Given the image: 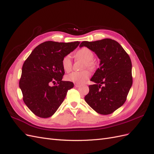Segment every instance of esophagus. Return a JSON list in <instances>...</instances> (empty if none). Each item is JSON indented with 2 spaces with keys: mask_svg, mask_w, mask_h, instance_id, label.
I'll use <instances>...</instances> for the list:
<instances>
[{
  "mask_svg": "<svg viewBox=\"0 0 154 154\" xmlns=\"http://www.w3.org/2000/svg\"><path fill=\"white\" fill-rule=\"evenodd\" d=\"M74 86H75L76 87H80L81 86V85L78 84V83H76V84H74Z\"/></svg>",
  "mask_w": 154,
  "mask_h": 154,
  "instance_id": "obj_1",
  "label": "esophagus"
}]
</instances>
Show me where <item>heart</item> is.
Returning <instances> with one entry per match:
<instances>
[{"label":"heart","mask_w":154,"mask_h":154,"mask_svg":"<svg viewBox=\"0 0 154 154\" xmlns=\"http://www.w3.org/2000/svg\"><path fill=\"white\" fill-rule=\"evenodd\" d=\"M76 57L82 58L85 60L88 67H92L93 66L92 61L94 58V55L92 51L87 48H82L78 50L76 53ZM62 66L65 71L69 72L72 69V60L71 56L67 54L63 58L62 60ZM90 77V72L88 71H83L82 72L74 71L69 74L67 76V79L73 83H78V84H82L84 83Z\"/></svg>","instance_id":"obj_1"}]
</instances>
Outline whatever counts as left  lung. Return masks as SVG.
<instances>
[{
	"label": "left lung",
	"mask_w": 154,
	"mask_h": 154,
	"mask_svg": "<svg viewBox=\"0 0 154 154\" xmlns=\"http://www.w3.org/2000/svg\"><path fill=\"white\" fill-rule=\"evenodd\" d=\"M82 47L90 49L100 60L91 79L95 84L88 86L85 101L96 112L110 114L124 104L132 85L131 60L118 42L110 38L82 42Z\"/></svg>",
	"instance_id": "1"
}]
</instances>
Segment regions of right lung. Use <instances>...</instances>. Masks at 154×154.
Returning a JSON list of instances; mask_svg holds the SVG:
<instances>
[{
  "label": "right lung",
  "mask_w": 154,
  "mask_h": 154,
  "mask_svg": "<svg viewBox=\"0 0 154 154\" xmlns=\"http://www.w3.org/2000/svg\"><path fill=\"white\" fill-rule=\"evenodd\" d=\"M80 43L45 42L33 49L23 64L19 87L25 104L36 116H52L74 87L72 82L62 80V60ZM57 82V86H50Z\"/></svg>",
  "instance_id": "1"
}]
</instances>
